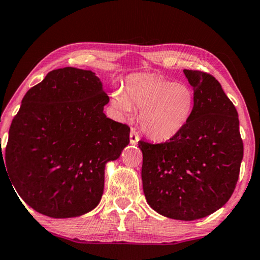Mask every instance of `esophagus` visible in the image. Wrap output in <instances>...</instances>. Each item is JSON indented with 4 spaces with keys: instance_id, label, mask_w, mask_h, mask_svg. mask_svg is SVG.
<instances>
[{
    "instance_id": "1",
    "label": "esophagus",
    "mask_w": 260,
    "mask_h": 260,
    "mask_svg": "<svg viewBox=\"0 0 260 260\" xmlns=\"http://www.w3.org/2000/svg\"><path fill=\"white\" fill-rule=\"evenodd\" d=\"M129 140H131V143H132V145H135V143H138V141L140 140V137H139L138 131L135 129L134 127H132V128H131Z\"/></svg>"
}]
</instances>
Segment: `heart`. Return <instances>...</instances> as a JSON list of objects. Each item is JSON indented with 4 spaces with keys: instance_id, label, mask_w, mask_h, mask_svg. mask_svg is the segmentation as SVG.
<instances>
[{
    "instance_id": "b5f03b06",
    "label": "heart",
    "mask_w": 260,
    "mask_h": 260,
    "mask_svg": "<svg viewBox=\"0 0 260 260\" xmlns=\"http://www.w3.org/2000/svg\"><path fill=\"white\" fill-rule=\"evenodd\" d=\"M113 103L122 113L140 111V126L155 141H168L187 125L194 108V92L182 82L157 75L129 78L125 92L114 94Z\"/></svg>"
}]
</instances>
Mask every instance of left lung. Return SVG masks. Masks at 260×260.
<instances>
[{
	"instance_id": "1",
	"label": "left lung",
	"mask_w": 260,
	"mask_h": 260,
	"mask_svg": "<svg viewBox=\"0 0 260 260\" xmlns=\"http://www.w3.org/2000/svg\"><path fill=\"white\" fill-rule=\"evenodd\" d=\"M194 92L191 119L162 143L140 140L143 192L150 207L170 219L211 215L234 193L243 158L238 113L211 74L185 69Z\"/></svg>"
}]
</instances>
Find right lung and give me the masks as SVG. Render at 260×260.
I'll return each instance as SVG.
<instances>
[{
  "mask_svg": "<svg viewBox=\"0 0 260 260\" xmlns=\"http://www.w3.org/2000/svg\"><path fill=\"white\" fill-rule=\"evenodd\" d=\"M108 103L94 73L74 67L49 72L25 93L0 163L35 211L63 219L100 203L105 164L129 143V127L103 112Z\"/></svg>",
  "mask_w": 260,
  "mask_h": 260,
  "instance_id": "right-lung-1",
  "label": "right lung"
}]
</instances>
